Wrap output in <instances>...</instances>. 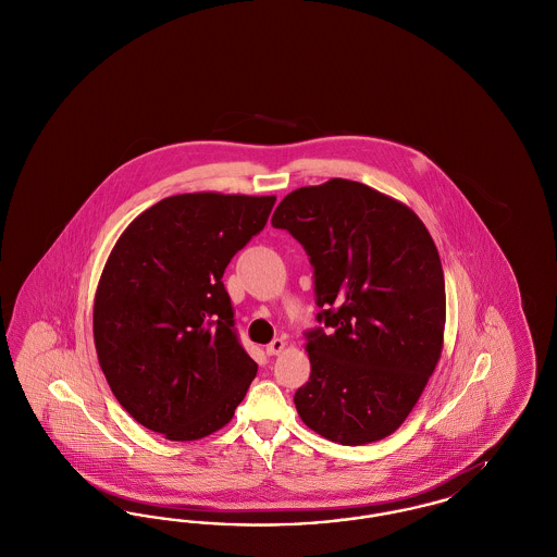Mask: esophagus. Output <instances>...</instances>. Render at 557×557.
I'll return each instance as SVG.
<instances>
[{
    "label": "esophagus",
    "mask_w": 557,
    "mask_h": 557,
    "mask_svg": "<svg viewBox=\"0 0 557 557\" xmlns=\"http://www.w3.org/2000/svg\"><path fill=\"white\" fill-rule=\"evenodd\" d=\"M284 348H286V341H284V338H273V341L267 345L265 350L267 355L273 357V355H280Z\"/></svg>",
    "instance_id": "34e87169"
}]
</instances>
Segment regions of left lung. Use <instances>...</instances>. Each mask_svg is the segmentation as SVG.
I'll return each instance as SVG.
<instances>
[{
    "instance_id": "1",
    "label": "left lung",
    "mask_w": 557,
    "mask_h": 557,
    "mask_svg": "<svg viewBox=\"0 0 557 557\" xmlns=\"http://www.w3.org/2000/svg\"><path fill=\"white\" fill-rule=\"evenodd\" d=\"M271 223L309 255L323 323L307 332L311 375L294 395L300 420L350 447L393 434L443 350L445 275L424 223L348 180L294 189Z\"/></svg>"
}]
</instances>
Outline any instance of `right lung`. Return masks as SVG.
I'll use <instances>...</instances> for the list:
<instances>
[{"instance_id": "obj_1", "label": "right lung", "mask_w": 557, "mask_h": 557, "mask_svg": "<svg viewBox=\"0 0 557 557\" xmlns=\"http://www.w3.org/2000/svg\"><path fill=\"white\" fill-rule=\"evenodd\" d=\"M275 196H169L116 239L94 302V341L112 395L169 441L234 418L257 375L242 348L225 267L265 227Z\"/></svg>"}]
</instances>
